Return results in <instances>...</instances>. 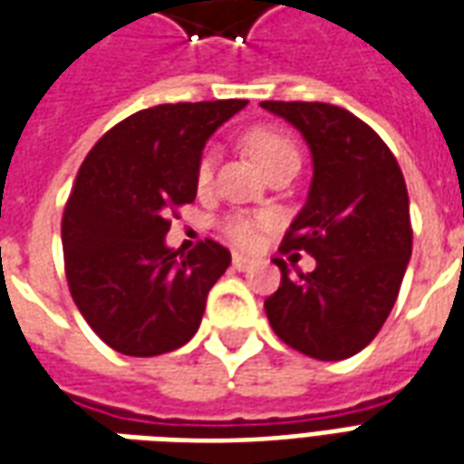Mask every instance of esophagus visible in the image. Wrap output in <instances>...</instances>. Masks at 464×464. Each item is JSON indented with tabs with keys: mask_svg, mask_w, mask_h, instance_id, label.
<instances>
[{
	"mask_svg": "<svg viewBox=\"0 0 464 464\" xmlns=\"http://www.w3.org/2000/svg\"><path fill=\"white\" fill-rule=\"evenodd\" d=\"M253 258H248V256H241V253H233V268L236 271H248V268H253Z\"/></svg>",
	"mask_w": 464,
	"mask_h": 464,
	"instance_id": "esophagus-1",
	"label": "esophagus"
}]
</instances>
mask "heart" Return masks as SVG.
<instances>
[{
  "instance_id": "b5f03b06",
  "label": "heart",
  "mask_w": 464,
  "mask_h": 464,
  "mask_svg": "<svg viewBox=\"0 0 464 464\" xmlns=\"http://www.w3.org/2000/svg\"><path fill=\"white\" fill-rule=\"evenodd\" d=\"M246 149L251 151L256 161L261 163V169L266 173H271L276 166H281L288 159H298V149L295 143L285 136V133L276 131V129H253L246 133ZM213 163L216 156L213 151H206L198 161L196 169V181L198 186H206L213 176ZM271 216H248V213H233L223 221V231L231 238L233 243H238L243 248H248L258 241V233L266 226H271Z\"/></svg>"
}]
</instances>
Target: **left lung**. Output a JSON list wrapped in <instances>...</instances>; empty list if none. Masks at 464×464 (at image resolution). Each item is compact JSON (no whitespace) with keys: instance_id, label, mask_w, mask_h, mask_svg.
I'll use <instances>...</instances> for the list:
<instances>
[{"instance_id":"left-lung-1","label":"left lung","mask_w":464,"mask_h":464,"mask_svg":"<svg viewBox=\"0 0 464 464\" xmlns=\"http://www.w3.org/2000/svg\"><path fill=\"white\" fill-rule=\"evenodd\" d=\"M298 129L313 181L281 251H305L315 271L291 276L266 298L268 323L285 345L315 360H345L365 348L398 298L412 253L410 201L395 156L378 133L341 106L261 102Z\"/></svg>"}]
</instances>
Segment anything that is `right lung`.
<instances>
[{"label": "right lung", "mask_w": 464, "mask_h": 464, "mask_svg": "<svg viewBox=\"0 0 464 464\" xmlns=\"http://www.w3.org/2000/svg\"><path fill=\"white\" fill-rule=\"evenodd\" d=\"M246 104L143 109L106 131L82 163L62 218L66 281L84 321L116 353L151 358L198 331L231 253L216 241L173 251L169 216L196 198L203 146Z\"/></svg>", "instance_id": "right-lung-1"}]
</instances>
